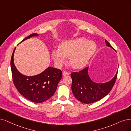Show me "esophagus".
Returning <instances> with one entry per match:
<instances>
[{"label": "esophagus", "instance_id": "esophagus-1", "mask_svg": "<svg viewBox=\"0 0 131 131\" xmlns=\"http://www.w3.org/2000/svg\"><path fill=\"white\" fill-rule=\"evenodd\" d=\"M62 74H63V75H69V74H70V72H67V71H63V72H62Z\"/></svg>", "mask_w": 131, "mask_h": 131}]
</instances>
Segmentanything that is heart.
<instances>
[{"instance_id":"heart-1","label":"heart","mask_w":131,"mask_h":131,"mask_svg":"<svg viewBox=\"0 0 131 131\" xmlns=\"http://www.w3.org/2000/svg\"><path fill=\"white\" fill-rule=\"evenodd\" d=\"M96 49L94 41H87L85 38H78L61 42L59 49L52 51V57L57 64L60 65L66 61V57H70L71 66L78 69L88 64Z\"/></svg>"}]
</instances>
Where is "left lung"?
<instances>
[{
  "instance_id": "1",
  "label": "left lung",
  "mask_w": 131,
  "mask_h": 131,
  "mask_svg": "<svg viewBox=\"0 0 131 131\" xmlns=\"http://www.w3.org/2000/svg\"><path fill=\"white\" fill-rule=\"evenodd\" d=\"M105 42L107 46L114 50L106 40ZM88 71L89 67H87L79 72H73L71 74L72 93L77 99L84 104L96 102L107 95L115 83L118 73L117 71L113 79L108 82L96 83L90 78Z\"/></svg>"
}]
</instances>
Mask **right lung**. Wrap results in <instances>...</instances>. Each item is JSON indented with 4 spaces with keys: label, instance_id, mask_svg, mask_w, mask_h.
Wrapping results in <instances>:
<instances>
[{
    "label": "right lung",
    "instance_id": "right-lung-1",
    "mask_svg": "<svg viewBox=\"0 0 131 131\" xmlns=\"http://www.w3.org/2000/svg\"><path fill=\"white\" fill-rule=\"evenodd\" d=\"M38 36L37 33H32L20 42L32 37ZM15 50L16 48L11 57V67L13 83L19 92L27 99L36 103H41L50 99L54 94L58 84L62 78V71L48 67L41 73L36 75H23L18 71L14 64L13 56Z\"/></svg>",
    "mask_w": 131,
    "mask_h": 131
}]
</instances>
